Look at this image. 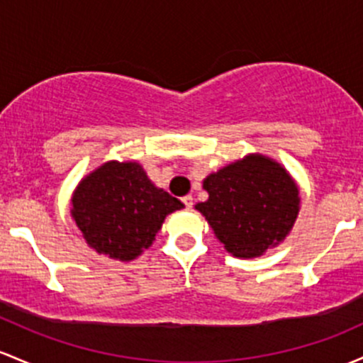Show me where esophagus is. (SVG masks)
<instances>
[{"label": "esophagus", "mask_w": 363, "mask_h": 363, "mask_svg": "<svg viewBox=\"0 0 363 363\" xmlns=\"http://www.w3.org/2000/svg\"><path fill=\"white\" fill-rule=\"evenodd\" d=\"M182 203L186 205V208H193V196L191 194H188V196L182 198Z\"/></svg>", "instance_id": "34e87169"}]
</instances>
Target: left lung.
Segmentation results:
<instances>
[{"instance_id":"8db88e82","label":"left lung","mask_w":363,"mask_h":363,"mask_svg":"<svg viewBox=\"0 0 363 363\" xmlns=\"http://www.w3.org/2000/svg\"><path fill=\"white\" fill-rule=\"evenodd\" d=\"M203 213L217 240L238 258H255L284 241L300 212V194L284 167L248 155L203 181Z\"/></svg>"}]
</instances>
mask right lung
Here are the masks:
<instances>
[{"instance_id": "obj_1", "label": "right lung", "mask_w": 363, "mask_h": 363, "mask_svg": "<svg viewBox=\"0 0 363 363\" xmlns=\"http://www.w3.org/2000/svg\"><path fill=\"white\" fill-rule=\"evenodd\" d=\"M182 206L138 162L111 160L79 182L70 213L91 248L130 262L153 245L167 215Z\"/></svg>"}]
</instances>
